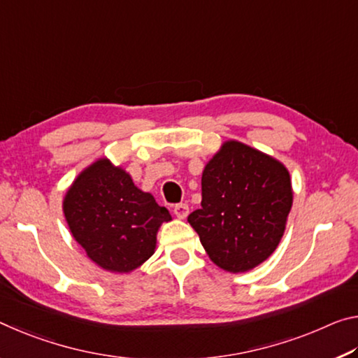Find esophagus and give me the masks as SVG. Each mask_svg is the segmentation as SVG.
Instances as JSON below:
<instances>
[{
	"label": "esophagus",
	"mask_w": 358,
	"mask_h": 358,
	"mask_svg": "<svg viewBox=\"0 0 358 358\" xmlns=\"http://www.w3.org/2000/svg\"><path fill=\"white\" fill-rule=\"evenodd\" d=\"M174 214H176V217H178V219H185L187 215H189V206H187L185 203L176 204Z\"/></svg>",
	"instance_id": "1"
}]
</instances>
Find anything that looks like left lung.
<instances>
[{
  "instance_id": "obj_1",
  "label": "left lung",
  "mask_w": 358,
  "mask_h": 358,
  "mask_svg": "<svg viewBox=\"0 0 358 358\" xmlns=\"http://www.w3.org/2000/svg\"><path fill=\"white\" fill-rule=\"evenodd\" d=\"M201 196V209L187 220L209 259L228 273L250 271L276 250L294 203L284 163L234 139L204 166Z\"/></svg>"
}]
</instances>
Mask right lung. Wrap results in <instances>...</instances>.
Wrapping results in <instances>:
<instances>
[{"label":"right lung","mask_w":358,"mask_h":358,"mask_svg":"<svg viewBox=\"0 0 358 358\" xmlns=\"http://www.w3.org/2000/svg\"><path fill=\"white\" fill-rule=\"evenodd\" d=\"M63 214L87 257L120 274L134 271L154 255L158 228L171 220L166 208L106 157L78 174L64 193Z\"/></svg>","instance_id":"right-lung-1"}]
</instances>
